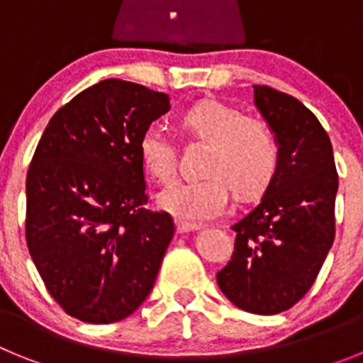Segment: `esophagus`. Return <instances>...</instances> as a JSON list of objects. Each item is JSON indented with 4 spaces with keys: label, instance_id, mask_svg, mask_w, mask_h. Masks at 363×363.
Masks as SVG:
<instances>
[{
    "label": "esophagus",
    "instance_id": "esophagus-1",
    "mask_svg": "<svg viewBox=\"0 0 363 363\" xmlns=\"http://www.w3.org/2000/svg\"><path fill=\"white\" fill-rule=\"evenodd\" d=\"M198 229H200V225H194V223H187V221H184V220H176V230H178L179 234L191 233V230H198Z\"/></svg>",
    "mask_w": 363,
    "mask_h": 363
}]
</instances>
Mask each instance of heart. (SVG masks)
<instances>
[{
	"label": "heart",
	"instance_id": "b5f03b06",
	"mask_svg": "<svg viewBox=\"0 0 363 363\" xmlns=\"http://www.w3.org/2000/svg\"><path fill=\"white\" fill-rule=\"evenodd\" d=\"M187 136L209 143L201 179L182 182L158 196L163 211L187 223L213 220L225 213L230 189L251 198L269 187L278 169V143L267 125L245 116L238 107L203 99L182 114ZM138 152L147 174L158 184H171L178 169L176 143L162 127L150 125L138 140Z\"/></svg>",
	"mask_w": 363,
	"mask_h": 363
}]
</instances>
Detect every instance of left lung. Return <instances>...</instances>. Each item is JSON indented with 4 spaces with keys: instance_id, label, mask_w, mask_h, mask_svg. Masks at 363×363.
I'll use <instances>...</instances> for the list:
<instances>
[{
    "instance_id": "left-lung-1",
    "label": "left lung",
    "mask_w": 363,
    "mask_h": 363,
    "mask_svg": "<svg viewBox=\"0 0 363 363\" xmlns=\"http://www.w3.org/2000/svg\"><path fill=\"white\" fill-rule=\"evenodd\" d=\"M255 105L278 143V169L259 203L233 225V258L216 280L240 309L278 314L306 296L335 242L338 172L331 140L301 101L255 85Z\"/></svg>"
}]
</instances>
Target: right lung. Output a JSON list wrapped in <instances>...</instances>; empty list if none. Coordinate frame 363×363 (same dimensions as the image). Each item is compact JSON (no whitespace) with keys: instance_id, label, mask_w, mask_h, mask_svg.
<instances>
[{"instance_id":"add662e5","label":"right lung","mask_w":363,"mask_h":363,"mask_svg":"<svg viewBox=\"0 0 363 363\" xmlns=\"http://www.w3.org/2000/svg\"><path fill=\"white\" fill-rule=\"evenodd\" d=\"M169 96L123 79L89 86L50 118L27 172L28 252L50 296L86 323L142 306L174 236L145 207L138 140Z\"/></svg>"}]
</instances>
